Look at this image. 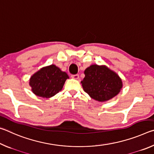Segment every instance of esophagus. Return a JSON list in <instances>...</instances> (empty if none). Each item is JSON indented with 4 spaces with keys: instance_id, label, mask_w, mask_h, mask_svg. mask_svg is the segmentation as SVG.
Instances as JSON below:
<instances>
[{
    "instance_id": "34e87169",
    "label": "esophagus",
    "mask_w": 154,
    "mask_h": 154,
    "mask_svg": "<svg viewBox=\"0 0 154 154\" xmlns=\"http://www.w3.org/2000/svg\"><path fill=\"white\" fill-rule=\"evenodd\" d=\"M71 77L72 78V79H76V80H78L79 79V75H71Z\"/></svg>"
}]
</instances>
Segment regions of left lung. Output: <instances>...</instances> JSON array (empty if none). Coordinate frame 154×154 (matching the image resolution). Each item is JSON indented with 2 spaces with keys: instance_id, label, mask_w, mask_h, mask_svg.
Segmentation results:
<instances>
[{
  "instance_id": "left-lung-1",
  "label": "left lung",
  "mask_w": 154,
  "mask_h": 154,
  "mask_svg": "<svg viewBox=\"0 0 154 154\" xmlns=\"http://www.w3.org/2000/svg\"><path fill=\"white\" fill-rule=\"evenodd\" d=\"M84 74L81 82L83 90L98 102L113 98L123 87L120 77L105 65H91L85 70Z\"/></svg>"
}]
</instances>
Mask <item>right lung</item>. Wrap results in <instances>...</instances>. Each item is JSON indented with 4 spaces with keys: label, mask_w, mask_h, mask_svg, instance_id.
Wrapping results in <instances>:
<instances>
[{
    "label": "right lung",
    "mask_w": 154,
    "mask_h": 154,
    "mask_svg": "<svg viewBox=\"0 0 154 154\" xmlns=\"http://www.w3.org/2000/svg\"><path fill=\"white\" fill-rule=\"evenodd\" d=\"M69 79L66 72L54 64L44 66L30 77L29 85L36 96L49 98L61 91L66 80Z\"/></svg>",
    "instance_id": "obj_1"
}]
</instances>
